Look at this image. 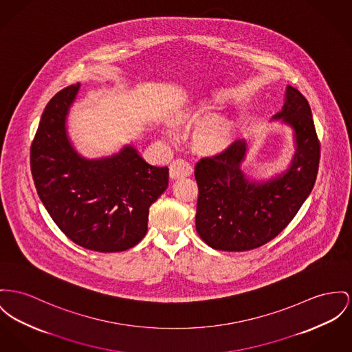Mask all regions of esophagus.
<instances>
[{
	"label": "esophagus",
	"instance_id": "esophagus-1",
	"mask_svg": "<svg viewBox=\"0 0 352 352\" xmlns=\"http://www.w3.org/2000/svg\"><path fill=\"white\" fill-rule=\"evenodd\" d=\"M193 172L192 165L189 164L183 159H176L170 163L169 166V175L172 179H179V177H184V176H190Z\"/></svg>",
	"mask_w": 352,
	"mask_h": 352
}]
</instances>
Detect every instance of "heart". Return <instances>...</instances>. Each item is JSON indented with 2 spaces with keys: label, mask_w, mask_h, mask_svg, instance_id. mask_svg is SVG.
Listing matches in <instances>:
<instances>
[{
  "label": "heart",
  "mask_w": 352,
  "mask_h": 352,
  "mask_svg": "<svg viewBox=\"0 0 352 352\" xmlns=\"http://www.w3.org/2000/svg\"><path fill=\"white\" fill-rule=\"evenodd\" d=\"M183 121H187V122H200V121H204L207 118V113L204 111H190L183 115ZM166 135L172 139L176 138V132L175 129L172 128H168L166 131ZM227 131L223 125L220 124H211V125H207L204 128H201L196 136H195V141L196 144L207 151V152H219L221 151L226 144H227Z\"/></svg>",
  "instance_id": "1"
}]
</instances>
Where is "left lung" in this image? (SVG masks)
<instances>
[{
    "instance_id": "1",
    "label": "left lung",
    "mask_w": 352,
    "mask_h": 352,
    "mask_svg": "<svg viewBox=\"0 0 352 352\" xmlns=\"http://www.w3.org/2000/svg\"><path fill=\"white\" fill-rule=\"evenodd\" d=\"M274 118H281L295 132L296 152L285 173L267 183L247 180L240 169L247 152L244 140L195 166L196 231L214 250L241 252L271 241L296 216L314 188L320 142L308 101L288 85L283 109Z\"/></svg>"
}]
</instances>
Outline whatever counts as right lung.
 Wrapping results in <instances>:
<instances>
[{
  "label": "right lung",
  "mask_w": 352,
  "mask_h": 352,
  "mask_svg": "<svg viewBox=\"0 0 352 352\" xmlns=\"http://www.w3.org/2000/svg\"><path fill=\"white\" fill-rule=\"evenodd\" d=\"M80 84L54 94L30 146L37 193L57 227L76 244L121 252L146 234L149 207L168 187L169 169L148 164L132 145L107 159L81 157L65 120Z\"/></svg>",
  "instance_id": "right-lung-1"
}]
</instances>
